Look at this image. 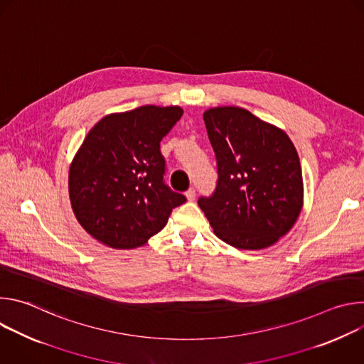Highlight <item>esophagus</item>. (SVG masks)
Segmentation results:
<instances>
[{"instance_id": "1", "label": "esophagus", "mask_w": 364, "mask_h": 364, "mask_svg": "<svg viewBox=\"0 0 364 364\" xmlns=\"http://www.w3.org/2000/svg\"><path fill=\"white\" fill-rule=\"evenodd\" d=\"M186 197H187V200L188 201H193L194 198H196V190L191 187V188H188L187 191H186Z\"/></svg>"}]
</instances>
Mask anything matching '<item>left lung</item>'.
I'll list each match as a JSON object with an SVG mask.
<instances>
[{"label":"left lung","instance_id":"left-lung-1","mask_svg":"<svg viewBox=\"0 0 364 364\" xmlns=\"http://www.w3.org/2000/svg\"><path fill=\"white\" fill-rule=\"evenodd\" d=\"M218 181L198 205L216 236L237 249H264L289 232L302 209L296 149L279 128L237 107L205 111Z\"/></svg>","mask_w":364,"mask_h":364}]
</instances>
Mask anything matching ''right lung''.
I'll use <instances>...</instances> for the list:
<instances>
[{"instance_id": "1", "label": "right lung", "mask_w": 364, "mask_h": 364, "mask_svg": "<svg viewBox=\"0 0 364 364\" xmlns=\"http://www.w3.org/2000/svg\"><path fill=\"white\" fill-rule=\"evenodd\" d=\"M178 107H139L100 119L85 138L69 173L72 209L103 245H144L168 222L186 196L164 181L160 142L181 118Z\"/></svg>"}]
</instances>
